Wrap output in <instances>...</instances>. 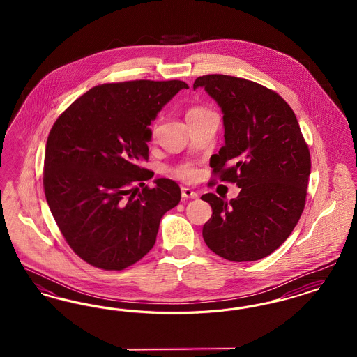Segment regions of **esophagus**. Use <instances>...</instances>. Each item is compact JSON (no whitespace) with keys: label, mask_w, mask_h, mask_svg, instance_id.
Instances as JSON below:
<instances>
[{"label":"esophagus","mask_w":357,"mask_h":357,"mask_svg":"<svg viewBox=\"0 0 357 357\" xmlns=\"http://www.w3.org/2000/svg\"><path fill=\"white\" fill-rule=\"evenodd\" d=\"M182 198L183 199H197L198 192L191 190V188H182Z\"/></svg>","instance_id":"esophagus-1"}]
</instances>
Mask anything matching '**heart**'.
<instances>
[{
  "label": "heart",
  "mask_w": 357,
  "mask_h": 357,
  "mask_svg": "<svg viewBox=\"0 0 357 357\" xmlns=\"http://www.w3.org/2000/svg\"><path fill=\"white\" fill-rule=\"evenodd\" d=\"M206 109L204 108H192V109H190L188 112H187V116H191V115H194V114H199V112H204ZM176 174H178V176H181V178H183V179H186V181H191V179H194L195 176H197V170L194 169V167H191V166H182V167H179L178 170H176Z\"/></svg>",
  "instance_id": "obj_1"
}]
</instances>
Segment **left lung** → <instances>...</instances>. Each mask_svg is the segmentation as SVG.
Wrapping results in <instances>:
<instances>
[{
  "label": "left lung",
  "instance_id": "left-lung-1",
  "mask_svg": "<svg viewBox=\"0 0 357 357\" xmlns=\"http://www.w3.org/2000/svg\"><path fill=\"white\" fill-rule=\"evenodd\" d=\"M197 88L223 114L225 146L210 167L241 188L229 202L202 195L213 208L204 242L229 261L261 259L287 241L305 206L310 153L298 121L280 95L246 79L207 75L195 80Z\"/></svg>",
  "mask_w": 357,
  "mask_h": 357
}]
</instances>
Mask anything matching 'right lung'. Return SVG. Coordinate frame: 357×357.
Instances as JSON below:
<instances>
[{"label":"right lung","mask_w":357,"mask_h":357,"mask_svg":"<svg viewBox=\"0 0 357 357\" xmlns=\"http://www.w3.org/2000/svg\"><path fill=\"white\" fill-rule=\"evenodd\" d=\"M185 82L98 85L72 102L48 136L44 190L73 252L92 266L123 271L147 255L181 188L144 169L149 126ZM142 190H139V187Z\"/></svg>","instance_id":"right-lung-1"}]
</instances>
